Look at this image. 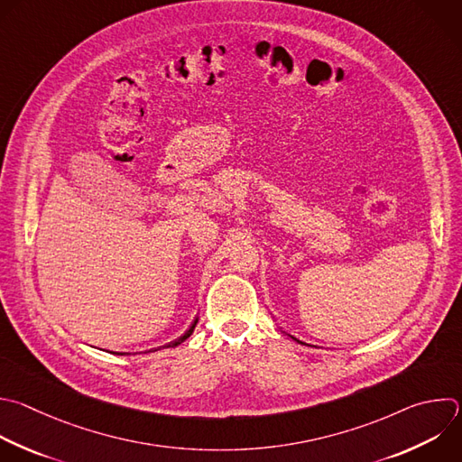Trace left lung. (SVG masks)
I'll return each instance as SVG.
<instances>
[{
	"label": "left lung",
	"mask_w": 462,
	"mask_h": 462,
	"mask_svg": "<svg viewBox=\"0 0 462 462\" xmlns=\"http://www.w3.org/2000/svg\"><path fill=\"white\" fill-rule=\"evenodd\" d=\"M290 337H291V339H295L293 336H290ZM295 341H297V343H300V345H306V343H302V341H299V339H295Z\"/></svg>",
	"instance_id": "1"
}]
</instances>
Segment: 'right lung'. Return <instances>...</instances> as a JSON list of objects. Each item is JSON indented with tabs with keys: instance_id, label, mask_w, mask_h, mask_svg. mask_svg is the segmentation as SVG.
Listing matches in <instances>:
<instances>
[{
	"instance_id": "1",
	"label": "right lung",
	"mask_w": 462,
	"mask_h": 462,
	"mask_svg": "<svg viewBox=\"0 0 462 462\" xmlns=\"http://www.w3.org/2000/svg\"><path fill=\"white\" fill-rule=\"evenodd\" d=\"M196 325H198V319H196V321H194V323H192V325H190V328H189V330H187V332H185V334H183V336H181V337H178V339H176V341H172V343H169V345H167V346H165V348H174V346H178V345H181V343H183V341H187V339H189V337H190V336H192V332H194V328H196ZM150 352H152V350H150ZM112 354H117V356H125V354H123V352H121V354H119V352H112Z\"/></svg>"
}]
</instances>
